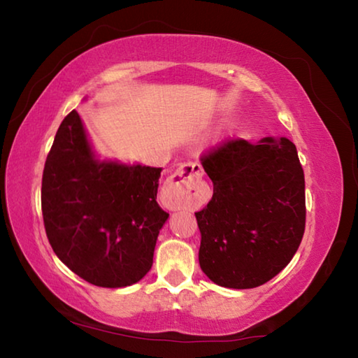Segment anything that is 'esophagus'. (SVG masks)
I'll return each instance as SVG.
<instances>
[{
	"mask_svg": "<svg viewBox=\"0 0 358 358\" xmlns=\"http://www.w3.org/2000/svg\"><path fill=\"white\" fill-rule=\"evenodd\" d=\"M208 186L203 180L201 164L186 162L167 178L162 196L171 210L194 207L207 197Z\"/></svg>",
	"mask_w": 358,
	"mask_h": 358,
	"instance_id": "34e87169",
	"label": "esophagus"
}]
</instances>
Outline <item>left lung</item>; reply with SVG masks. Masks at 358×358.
<instances>
[{"instance_id":"1","label":"left lung","mask_w":358,"mask_h":358,"mask_svg":"<svg viewBox=\"0 0 358 358\" xmlns=\"http://www.w3.org/2000/svg\"><path fill=\"white\" fill-rule=\"evenodd\" d=\"M213 197L197 211L199 264L217 286H262L292 260L305 232V175L287 137L229 141L202 156Z\"/></svg>"}]
</instances>
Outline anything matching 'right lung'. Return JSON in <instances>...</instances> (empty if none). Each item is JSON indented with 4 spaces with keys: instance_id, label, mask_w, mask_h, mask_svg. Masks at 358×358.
Masks as SVG:
<instances>
[{
    "instance_id": "add662e5",
    "label": "right lung",
    "mask_w": 358,
    "mask_h": 358,
    "mask_svg": "<svg viewBox=\"0 0 358 358\" xmlns=\"http://www.w3.org/2000/svg\"><path fill=\"white\" fill-rule=\"evenodd\" d=\"M161 171L101 159L72 110L59 124L42 175V216L58 259L99 287L141 281L169 217L156 202Z\"/></svg>"
}]
</instances>
